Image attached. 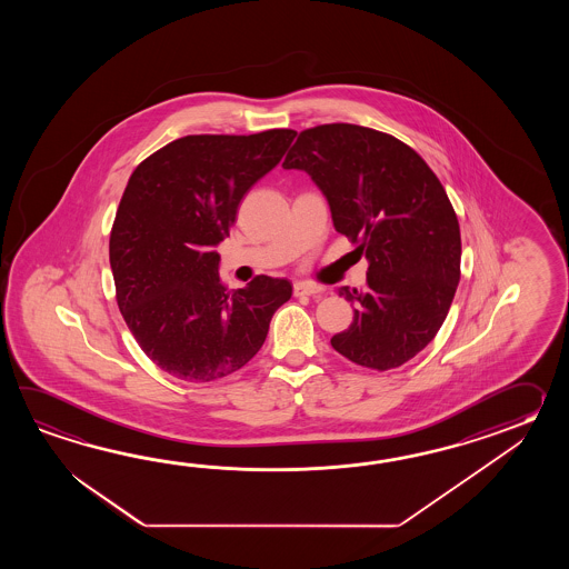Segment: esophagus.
I'll use <instances>...</instances> for the list:
<instances>
[{
	"label": "esophagus",
	"instance_id": "obj_1",
	"mask_svg": "<svg viewBox=\"0 0 569 569\" xmlns=\"http://www.w3.org/2000/svg\"><path fill=\"white\" fill-rule=\"evenodd\" d=\"M323 289L321 287H315L311 282H295V295H321Z\"/></svg>",
	"mask_w": 569,
	"mask_h": 569
}]
</instances>
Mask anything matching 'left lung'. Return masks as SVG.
<instances>
[{"label":"left lung","mask_w":569,"mask_h":569,"mask_svg":"<svg viewBox=\"0 0 569 569\" xmlns=\"http://www.w3.org/2000/svg\"><path fill=\"white\" fill-rule=\"evenodd\" d=\"M282 167L313 179L336 231L368 260L363 290L339 289L353 321L333 350L380 372L409 362L436 338L460 282V223L436 172L395 136L353 123L299 133Z\"/></svg>","instance_id":"obj_1"}]
</instances>
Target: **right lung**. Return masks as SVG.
<instances>
[{
  "label": "right lung",
  "mask_w": 569,
  "mask_h": 569,
  "mask_svg": "<svg viewBox=\"0 0 569 569\" xmlns=\"http://www.w3.org/2000/svg\"><path fill=\"white\" fill-rule=\"evenodd\" d=\"M295 136H184L133 170L109 236V264L123 321L170 376L213 382L238 372L289 301V280L264 274L226 289L216 246L230 236L243 194L279 164Z\"/></svg>",
  "instance_id": "1"
}]
</instances>
